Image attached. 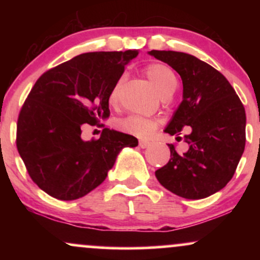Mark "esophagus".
Here are the masks:
<instances>
[{
	"label": "esophagus",
	"instance_id": "esophagus-1",
	"mask_svg": "<svg viewBox=\"0 0 260 260\" xmlns=\"http://www.w3.org/2000/svg\"><path fill=\"white\" fill-rule=\"evenodd\" d=\"M149 145H150V142H149V140H147V139H139V147L140 148H147V147H149Z\"/></svg>",
	"mask_w": 260,
	"mask_h": 260
}]
</instances>
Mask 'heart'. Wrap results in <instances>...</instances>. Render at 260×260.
Instances as JSON below:
<instances>
[{
	"label": "heart",
	"mask_w": 260,
	"mask_h": 260,
	"mask_svg": "<svg viewBox=\"0 0 260 260\" xmlns=\"http://www.w3.org/2000/svg\"><path fill=\"white\" fill-rule=\"evenodd\" d=\"M145 74L148 79L156 89V91L161 95L174 92L176 86H177V78H176L174 71L169 66L164 63H151L145 68ZM121 82H117L112 88L111 92L109 95V101L111 105H115L118 101V92H120ZM159 126V122L155 118L143 117L138 115H131L127 117L121 118L116 122V127L122 132H126L133 136L138 137H148L153 131L156 129Z\"/></svg>",
	"instance_id": "1"
}]
</instances>
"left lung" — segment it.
Returning a JSON list of instances; mask_svg holds the SVG:
<instances>
[{"label":"left lung","instance_id":"8db88e82","mask_svg":"<svg viewBox=\"0 0 260 260\" xmlns=\"http://www.w3.org/2000/svg\"><path fill=\"white\" fill-rule=\"evenodd\" d=\"M149 55L181 76L183 100L165 132L178 136L183 127L188 150L169 144V162L155 171L170 192L202 199L222 189L234 176L246 145V111L229 80L207 62L184 52L151 50ZM181 138V137H177Z\"/></svg>","mask_w":260,"mask_h":260}]
</instances>
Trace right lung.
Returning a JSON list of instances; mask_svg holds the SVG:
<instances>
[{
  "label": "right lung",
  "instance_id": "1",
  "mask_svg": "<svg viewBox=\"0 0 260 260\" xmlns=\"http://www.w3.org/2000/svg\"><path fill=\"white\" fill-rule=\"evenodd\" d=\"M137 50L86 52L56 66L37 80L17 122V149L31 180L59 201H74L105 181L129 134L104 128L99 139L83 140L84 123L110 116L109 95L138 56Z\"/></svg>",
  "mask_w": 260,
  "mask_h": 260
}]
</instances>
